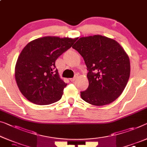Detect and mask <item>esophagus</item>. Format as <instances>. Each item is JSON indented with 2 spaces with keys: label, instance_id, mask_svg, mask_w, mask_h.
<instances>
[{
  "label": "esophagus",
  "instance_id": "34e87169",
  "mask_svg": "<svg viewBox=\"0 0 147 147\" xmlns=\"http://www.w3.org/2000/svg\"><path fill=\"white\" fill-rule=\"evenodd\" d=\"M76 76H74V77H73V78H70V80H71V82H73V81H74V80H76Z\"/></svg>",
  "mask_w": 147,
  "mask_h": 147
}]
</instances>
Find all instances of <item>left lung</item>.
<instances>
[{
	"mask_svg": "<svg viewBox=\"0 0 147 147\" xmlns=\"http://www.w3.org/2000/svg\"><path fill=\"white\" fill-rule=\"evenodd\" d=\"M84 59L89 86L80 92L83 100L104 106L121 94L130 76L129 57L117 41L96 35L80 38L73 46Z\"/></svg>",
	"mask_w": 147,
	"mask_h": 147,
	"instance_id": "1",
	"label": "left lung"
}]
</instances>
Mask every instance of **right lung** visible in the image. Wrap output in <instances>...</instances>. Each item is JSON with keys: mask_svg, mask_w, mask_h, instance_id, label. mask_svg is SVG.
<instances>
[{"mask_svg": "<svg viewBox=\"0 0 147 147\" xmlns=\"http://www.w3.org/2000/svg\"><path fill=\"white\" fill-rule=\"evenodd\" d=\"M76 41L48 36L25 46L18 58L15 78L21 93L30 102L45 105L61 99L67 83L60 78L55 61Z\"/></svg>", "mask_w": 147, "mask_h": 147, "instance_id": "1", "label": "right lung"}]
</instances>
